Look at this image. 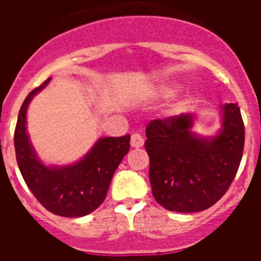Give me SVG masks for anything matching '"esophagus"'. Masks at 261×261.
I'll use <instances>...</instances> for the list:
<instances>
[{
    "label": "esophagus",
    "mask_w": 261,
    "mask_h": 261,
    "mask_svg": "<svg viewBox=\"0 0 261 261\" xmlns=\"http://www.w3.org/2000/svg\"><path fill=\"white\" fill-rule=\"evenodd\" d=\"M145 140L141 135H138V133H133L132 138H130V145L133 147H141L144 145Z\"/></svg>",
    "instance_id": "34e87169"
}]
</instances>
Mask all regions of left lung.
<instances>
[{
  "label": "left lung",
  "mask_w": 261,
  "mask_h": 261,
  "mask_svg": "<svg viewBox=\"0 0 261 261\" xmlns=\"http://www.w3.org/2000/svg\"><path fill=\"white\" fill-rule=\"evenodd\" d=\"M191 115L155 119L146 125L151 191L165 209L193 213L211 208L227 192L244 149L238 103L223 106L222 130L205 140L190 132Z\"/></svg>",
  "instance_id": "obj_1"
}]
</instances>
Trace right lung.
<instances>
[{
    "label": "right lung",
    "instance_id": "right-lung-1",
    "mask_svg": "<svg viewBox=\"0 0 261 261\" xmlns=\"http://www.w3.org/2000/svg\"><path fill=\"white\" fill-rule=\"evenodd\" d=\"M49 80L32 90L19 110L14 132L17 163L32 195L48 212L84 217L105 201L111 179L129 151L130 136L102 138L82 161L66 167H47L39 162L26 133V111L32 96Z\"/></svg>",
    "mask_w": 261,
    "mask_h": 261
}]
</instances>
